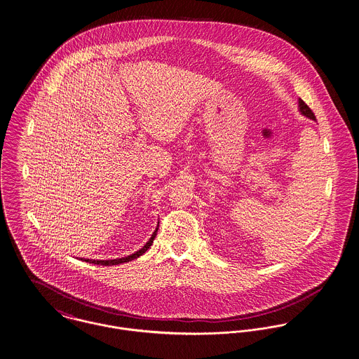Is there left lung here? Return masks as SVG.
Instances as JSON below:
<instances>
[{"label":"left lung","instance_id":"8db88e82","mask_svg":"<svg viewBox=\"0 0 359 359\" xmlns=\"http://www.w3.org/2000/svg\"><path fill=\"white\" fill-rule=\"evenodd\" d=\"M299 111H300V114H302L303 116L316 121V115L313 114V111L309 108V105H307L302 98H299Z\"/></svg>","mask_w":359,"mask_h":359}]
</instances>
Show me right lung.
Masks as SVG:
<instances>
[{
	"label": "right lung",
	"mask_w": 359,
	"mask_h": 359,
	"mask_svg": "<svg viewBox=\"0 0 359 359\" xmlns=\"http://www.w3.org/2000/svg\"><path fill=\"white\" fill-rule=\"evenodd\" d=\"M158 229H159V225L156 226L155 231L152 233V236H151V238L148 240V243H147L141 250H138L137 252H134V254H131V255H128V257H125V258H116V259H108V261H95V259H82V261L95 263V264H101V266H112V264H121V263H125V262H130L133 261V259H137L138 257H141L142 254H145V252L148 251V248L152 245V243H154V240H155V237H156Z\"/></svg>",
	"instance_id": "right-lung-1"
}]
</instances>
